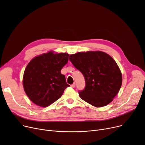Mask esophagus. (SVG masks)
I'll return each mask as SVG.
<instances>
[{
	"mask_svg": "<svg viewBox=\"0 0 145 145\" xmlns=\"http://www.w3.org/2000/svg\"><path fill=\"white\" fill-rule=\"evenodd\" d=\"M75 86H76V84H75L74 83V84H72V85H71V86L72 88H74V87H75Z\"/></svg>",
	"mask_w": 145,
	"mask_h": 145,
	"instance_id": "34e87169",
	"label": "esophagus"
}]
</instances>
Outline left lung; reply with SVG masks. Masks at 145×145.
I'll list each match as a JSON object with an SVG mask.
<instances>
[{
  "mask_svg": "<svg viewBox=\"0 0 145 145\" xmlns=\"http://www.w3.org/2000/svg\"><path fill=\"white\" fill-rule=\"evenodd\" d=\"M69 60L85 78V87L79 91L80 98L96 107L110 104L122 84V74L115 60L100 51L71 54Z\"/></svg>",
  "mask_w": 145,
  "mask_h": 145,
  "instance_id": "1",
  "label": "left lung"
}]
</instances>
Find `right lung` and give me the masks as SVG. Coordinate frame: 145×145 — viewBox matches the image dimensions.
I'll list each match as a JSON object with an SVG mask.
<instances>
[{
    "mask_svg": "<svg viewBox=\"0 0 145 145\" xmlns=\"http://www.w3.org/2000/svg\"><path fill=\"white\" fill-rule=\"evenodd\" d=\"M66 53H47L38 56L30 61L24 73L23 86L30 100L46 107L59 99L70 85L60 72L68 61Z\"/></svg>",
    "mask_w": 145,
    "mask_h": 145,
    "instance_id": "obj_1",
    "label": "right lung"
}]
</instances>
